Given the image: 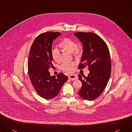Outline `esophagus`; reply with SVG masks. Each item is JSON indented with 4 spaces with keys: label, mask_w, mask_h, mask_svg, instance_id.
Listing matches in <instances>:
<instances>
[{
    "label": "esophagus",
    "mask_w": 132,
    "mask_h": 132,
    "mask_svg": "<svg viewBox=\"0 0 132 132\" xmlns=\"http://www.w3.org/2000/svg\"><path fill=\"white\" fill-rule=\"evenodd\" d=\"M78 77L75 75H70L69 76V79L71 80H75L76 79H77Z\"/></svg>",
    "instance_id": "34e87169"
}]
</instances>
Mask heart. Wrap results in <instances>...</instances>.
I'll list each match as a JSON object with an SVG mask.
<instances>
[{
    "instance_id": "b5f03b06",
    "label": "heart",
    "mask_w": 132,
    "mask_h": 132,
    "mask_svg": "<svg viewBox=\"0 0 132 132\" xmlns=\"http://www.w3.org/2000/svg\"><path fill=\"white\" fill-rule=\"evenodd\" d=\"M59 47L64 51L70 53H73V55L76 56H79L82 53V50L80 47H77L76 43L71 39L64 38L60 42L59 44ZM51 56L55 62L60 61V51L57 48H53L51 50ZM75 63L73 62L64 63L61 66V69L67 73H71L73 71V67Z\"/></svg>"
}]
</instances>
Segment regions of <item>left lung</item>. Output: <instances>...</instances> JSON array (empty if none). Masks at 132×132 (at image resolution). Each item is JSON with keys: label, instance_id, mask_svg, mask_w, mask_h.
<instances>
[{"label": "left lung", "instance_id": "1", "mask_svg": "<svg viewBox=\"0 0 132 132\" xmlns=\"http://www.w3.org/2000/svg\"><path fill=\"white\" fill-rule=\"evenodd\" d=\"M82 43L83 50L78 69L88 66L87 77L78 75L82 86L78 91L81 97L93 101L100 96L105 88L111 73V61L108 47L105 42L93 32L74 33Z\"/></svg>", "mask_w": 132, "mask_h": 132}]
</instances>
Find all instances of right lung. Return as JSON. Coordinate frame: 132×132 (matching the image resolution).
<instances>
[{"mask_svg":"<svg viewBox=\"0 0 132 132\" xmlns=\"http://www.w3.org/2000/svg\"><path fill=\"white\" fill-rule=\"evenodd\" d=\"M59 32H46L34 41L29 55L28 73L37 93L46 100L56 97L68 77L60 73L57 77L51 76L49 69L53 66L51 50L53 41L61 36Z\"/></svg>","mask_w":132,"mask_h":132,"instance_id":"1","label":"right lung"}]
</instances>
